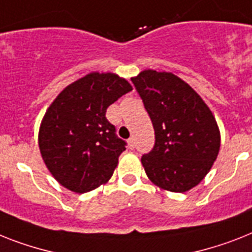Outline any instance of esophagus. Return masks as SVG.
I'll list each match as a JSON object with an SVG mask.
<instances>
[{
    "label": "esophagus",
    "mask_w": 252,
    "mask_h": 252,
    "mask_svg": "<svg viewBox=\"0 0 252 252\" xmlns=\"http://www.w3.org/2000/svg\"><path fill=\"white\" fill-rule=\"evenodd\" d=\"M127 143H128V148H130V149H134L135 148V139L134 138L128 139Z\"/></svg>",
    "instance_id": "1"
}]
</instances>
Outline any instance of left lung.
<instances>
[{
    "label": "left lung",
    "mask_w": 252,
    "mask_h": 252,
    "mask_svg": "<svg viewBox=\"0 0 252 252\" xmlns=\"http://www.w3.org/2000/svg\"><path fill=\"white\" fill-rule=\"evenodd\" d=\"M131 81L155 128V147L141 157L145 172L159 188L187 192L218 157L215 118L198 94L175 74L148 69Z\"/></svg>",
    "instance_id": "8db88e82"
}]
</instances>
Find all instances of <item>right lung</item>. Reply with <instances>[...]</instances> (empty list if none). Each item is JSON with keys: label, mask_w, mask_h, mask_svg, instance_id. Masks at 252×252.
<instances>
[{"label": "right lung", "mask_w": 252, "mask_h": 252, "mask_svg": "<svg viewBox=\"0 0 252 252\" xmlns=\"http://www.w3.org/2000/svg\"><path fill=\"white\" fill-rule=\"evenodd\" d=\"M131 90L117 74L94 72L66 86L49 107L39 127V151L49 171L66 189L90 192L113 175L127 144L105 113Z\"/></svg>", "instance_id": "add662e5"}]
</instances>
